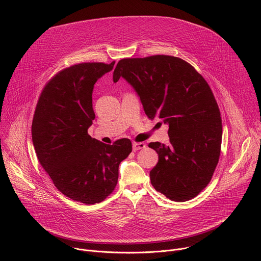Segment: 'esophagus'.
<instances>
[{
  "instance_id": "esophagus-1",
  "label": "esophagus",
  "mask_w": 261,
  "mask_h": 261,
  "mask_svg": "<svg viewBox=\"0 0 261 261\" xmlns=\"http://www.w3.org/2000/svg\"><path fill=\"white\" fill-rule=\"evenodd\" d=\"M132 147H133V151H138L141 150V148L145 147V144L143 142H133L132 143Z\"/></svg>"
}]
</instances>
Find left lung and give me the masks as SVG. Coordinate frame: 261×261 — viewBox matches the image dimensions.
Returning a JSON list of instances; mask_svg holds the SVG:
<instances>
[{"label": "left lung", "mask_w": 261, "mask_h": 261, "mask_svg": "<svg viewBox=\"0 0 261 261\" xmlns=\"http://www.w3.org/2000/svg\"><path fill=\"white\" fill-rule=\"evenodd\" d=\"M120 77L148 119L169 126L168 145L148 143L159 156L150 172L153 187L173 201L194 198L211 181L221 150L222 120L210 86L189 63L160 55L121 60L114 82Z\"/></svg>", "instance_id": "left-lung-1"}]
</instances>
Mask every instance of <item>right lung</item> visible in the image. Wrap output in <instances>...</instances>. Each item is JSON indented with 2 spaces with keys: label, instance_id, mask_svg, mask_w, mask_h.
<instances>
[{
  "label": "right lung",
  "instance_id": "add662e5",
  "mask_svg": "<svg viewBox=\"0 0 261 261\" xmlns=\"http://www.w3.org/2000/svg\"><path fill=\"white\" fill-rule=\"evenodd\" d=\"M115 62L83 63L60 71L44 87L32 123L35 152L57 189L86 204L115 190L119 165L132 152L127 138L105 144L88 134L95 113L94 85Z\"/></svg>",
  "mask_w": 261,
  "mask_h": 261
}]
</instances>
